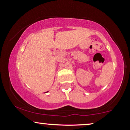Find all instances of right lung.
I'll list each match as a JSON object with an SVG mask.
<instances>
[{
  "mask_svg": "<svg viewBox=\"0 0 130 130\" xmlns=\"http://www.w3.org/2000/svg\"><path fill=\"white\" fill-rule=\"evenodd\" d=\"M47 92H48V91H47Z\"/></svg>",
  "mask_w": 130,
  "mask_h": 130,
  "instance_id": "obj_1",
  "label": "right lung"
}]
</instances>
